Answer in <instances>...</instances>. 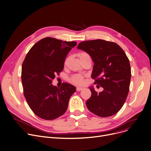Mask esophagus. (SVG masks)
<instances>
[{"mask_svg":"<svg viewBox=\"0 0 151 151\" xmlns=\"http://www.w3.org/2000/svg\"><path fill=\"white\" fill-rule=\"evenodd\" d=\"M83 89V87H76V91L79 92V91H81V90H82Z\"/></svg>","mask_w":151,"mask_h":151,"instance_id":"1","label":"esophagus"}]
</instances>
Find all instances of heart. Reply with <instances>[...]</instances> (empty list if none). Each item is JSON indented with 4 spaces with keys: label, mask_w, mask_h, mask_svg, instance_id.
I'll list each match as a JSON object with an SVG mask.
<instances>
[{
    "label": "heart",
    "mask_w": 151,
    "mask_h": 151,
    "mask_svg": "<svg viewBox=\"0 0 151 151\" xmlns=\"http://www.w3.org/2000/svg\"><path fill=\"white\" fill-rule=\"evenodd\" d=\"M87 55H88L86 53H80L79 55V59H81ZM69 81L75 85H81L84 83V76L81 75H75L69 79Z\"/></svg>",
    "instance_id": "b5f03b06"
}]
</instances>
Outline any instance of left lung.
I'll return each mask as SVG.
<instances>
[{
	"label": "left lung",
	"mask_w": 151,
	"mask_h": 151,
	"mask_svg": "<svg viewBox=\"0 0 151 151\" xmlns=\"http://www.w3.org/2000/svg\"><path fill=\"white\" fill-rule=\"evenodd\" d=\"M77 48L92 58V78L104 88L97 92L90 87L92 95L86 101L87 107L101 117L115 115L124 105L129 90L131 69L127 56L118 44L103 39L83 41Z\"/></svg>",
	"instance_id": "8db88e82"
}]
</instances>
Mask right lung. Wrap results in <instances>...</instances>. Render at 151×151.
Wrapping results in <instances>:
<instances>
[{
    "label": "right lung",
    "instance_id": "obj_1",
    "mask_svg": "<svg viewBox=\"0 0 151 151\" xmlns=\"http://www.w3.org/2000/svg\"><path fill=\"white\" fill-rule=\"evenodd\" d=\"M76 44L47 37L36 42L27 54L21 73L24 95L39 118L52 120L66 112L75 87L64 83L58 88L52 83L55 75L63 71L66 56Z\"/></svg>",
    "mask_w": 151,
    "mask_h": 151
}]
</instances>
